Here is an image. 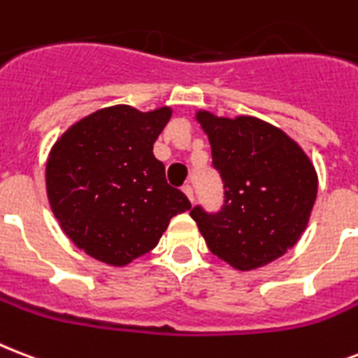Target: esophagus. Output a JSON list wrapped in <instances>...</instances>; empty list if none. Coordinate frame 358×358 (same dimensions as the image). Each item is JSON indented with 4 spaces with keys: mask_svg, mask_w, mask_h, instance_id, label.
Returning <instances> with one entry per match:
<instances>
[{
    "mask_svg": "<svg viewBox=\"0 0 358 358\" xmlns=\"http://www.w3.org/2000/svg\"><path fill=\"white\" fill-rule=\"evenodd\" d=\"M182 191H184L185 197L189 199L191 203H193V189H191V185H184V187H182Z\"/></svg>",
    "mask_w": 358,
    "mask_h": 358,
    "instance_id": "34e87169",
    "label": "esophagus"
}]
</instances>
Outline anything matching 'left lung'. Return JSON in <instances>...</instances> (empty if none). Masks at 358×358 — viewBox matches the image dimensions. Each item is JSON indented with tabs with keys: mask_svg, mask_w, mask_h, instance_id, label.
<instances>
[{
	"mask_svg": "<svg viewBox=\"0 0 358 358\" xmlns=\"http://www.w3.org/2000/svg\"><path fill=\"white\" fill-rule=\"evenodd\" d=\"M195 120L225 187L220 214L191 210L208 250L242 272L283 257L306 231L317 197L312 159L285 131L255 116L201 108Z\"/></svg>",
	"mask_w": 358,
	"mask_h": 358,
	"instance_id": "1",
	"label": "left lung"
}]
</instances>
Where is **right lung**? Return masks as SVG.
<instances>
[{"label": "right lung", "instance_id": "1", "mask_svg": "<svg viewBox=\"0 0 358 358\" xmlns=\"http://www.w3.org/2000/svg\"><path fill=\"white\" fill-rule=\"evenodd\" d=\"M171 116V106L148 113L105 106L52 144L48 203L62 231L90 257L110 266L133 263L154 250L174 215L191 208L152 152Z\"/></svg>", "mask_w": 358, "mask_h": 358}]
</instances>
